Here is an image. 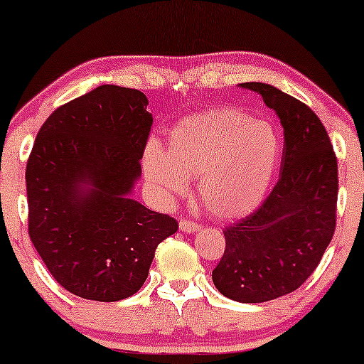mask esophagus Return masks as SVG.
Wrapping results in <instances>:
<instances>
[{
  "label": "esophagus",
  "mask_w": 364,
  "mask_h": 364,
  "mask_svg": "<svg viewBox=\"0 0 364 364\" xmlns=\"http://www.w3.org/2000/svg\"><path fill=\"white\" fill-rule=\"evenodd\" d=\"M178 228H181V230L186 232V233H193V232L200 230V225H198V223H196L193 220H188V218H182V220L178 222Z\"/></svg>",
  "instance_id": "esophagus-1"
}]
</instances>
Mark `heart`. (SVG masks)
Wrapping results in <instances>:
<instances>
[{
	"label": "heart",
	"mask_w": 364,
	"mask_h": 364,
	"mask_svg": "<svg viewBox=\"0 0 364 364\" xmlns=\"http://www.w3.org/2000/svg\"><path fill=\"white\" fill-rule=\"evenodd\" d=\"M280 161L282 139L272 122L220 107L173 127L167 151L149 142L144 173L164 202L187 191V177H198V196L208 210L235 218L262 202Z\"/></svg>",
	"instance_id": "heart-1"
}]
</instances>
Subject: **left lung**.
Returning a JSON list of instances; mask_svg holds the SVG:
<instances>
[{
    "label": "left lung",
    "mask_w": 364,
    "mask_h": 364,
    "mask_svg": "<svg viewBox=\"0 0 364 364\" xmlns=\"http://www.w3.org/2000/svg\"><path fill=\"white\" fill-rule=\"evenodd\" d=\"M283 127L280 178L255 212L223 230L225 252L212 272L223 296L262 303L295 291L315 272L336 225L338 164L320 119L306 104L263 82H242Z\"/></svg>",
    "instance_id": "1"
}]
</instances>
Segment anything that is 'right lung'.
Wrapping results in <instances>:
<instances>
[{
	"label": "right lung",
	"mask_w": 364,
	"mask_h": 364,
	"mask_svg": "<svg viewBox=\"0 0 364 364\" xmlns=\"http://www.w3.org/2000/svg\"><path fill=\"white\" fill-rule=\"evenodd\" d=\"M146 94L112 84L58 107L26 166L28 232L73 295L119 301L141 290L176 218L131 198L152 126Z\"/></svg>",
	"instance_id": "1"
}]
</instances>
